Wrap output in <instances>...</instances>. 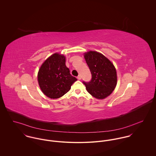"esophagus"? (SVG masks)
Segmentation results:
<instances>
[{
	"label": "esophagus",
	"mask_w": 156,
	"mask_h": 156,
	"mask_svg": "<svg viewBox=\"0 0 156 156\" xmlns=\"http://www.w3.org/2000/svg\"><path fill=\"white\" fill-rule=\"evenodd\" d=\"M77 79H78V80H81L82 77H81V76H80V75H79V76H77Z\"/></svg>",
	"instance_id": "obj_1"
}]
</instances>
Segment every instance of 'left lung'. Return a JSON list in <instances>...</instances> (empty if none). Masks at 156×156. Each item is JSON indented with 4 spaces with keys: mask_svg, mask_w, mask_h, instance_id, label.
<instances>
[{
    "mask_svg": "<svg viewBox=\"0 0 156 156\" xmlns=\"http://www.w3.org/2000/svg\"><path fill=\"white\" fill-rule=\"evenodd\" d=\"M83 55L92 75L90 82H83L87 90L94 98L104 99L112 93L117 85L116 69L101 52L89 51Z\"/></svg>",
    "mask_w": 156,
    "mask_h": 156,
    "instance_id": "obj_1",
    "label": "left lung"
}]
</instances>
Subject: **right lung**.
<instances>
[{"label":"right lung","instance_id":"right-lung-1","mask_svg":"<svg viewBox=\"0 0 156 156\" xmlns=\"http://www.w3.org/2000/svg\"><path fill=\"white\" fill-rule=\"evenodd\" d=\"M64 55L55 52L48 57L41 66L37 80L42 93L51 99L62 97L71 89L77 79L72 76L65 65Z\"/></svg>","mask_w":156,"mask_h":156}]
</instances>
